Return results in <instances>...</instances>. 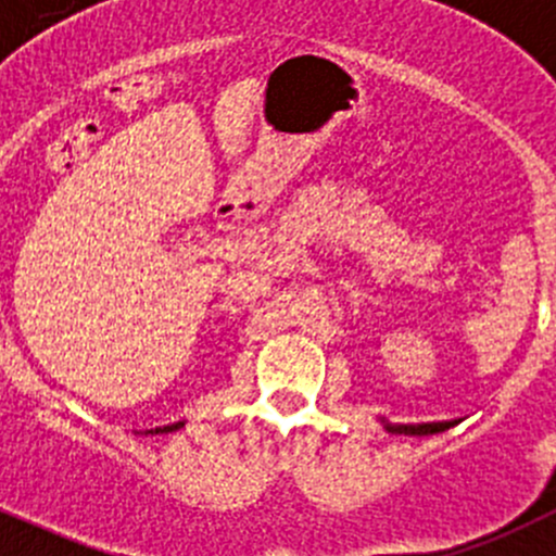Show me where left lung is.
Listing matches in <instances>:
<instances>
[{"label": "left lung", "mask_w": 556, "mask_h": 556, "mask_svg": "<svg viewBox=\"0 0 556 556\" xmlns=\"http://www.w3.org/2000/svg\"><path fill=\"white\" fill-rule=\"evenodd\" d=\"M462 418H454V421H429V424H388L386 418H382V429L391 434H409V438H427V434H440L445 432V429L456 427Z\"/></svg>", "instance_id": "1"}]
</instances>
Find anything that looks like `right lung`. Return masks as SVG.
<instances>
[{"label":"right lung","instance_id":"right-lung-1","mask_svg":"<svg viewBox=\"0 0 556 556\" xmlns=\"http://www.w3.org/2000/svg\"><path fill=\"white\" fill-rule=\"evenodd\" d=\"M185 427V421H176V424H168V427H157V429H149L147 434H168V432H176V429Z\"/></svg>","mask_w":556,"mask_h":556}]
</instances>
